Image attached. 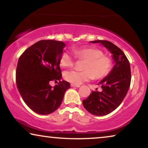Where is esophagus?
Returning a JSON list of instances; mask_svg holds the SVG:
<instances>
[{
  "label": "esophagus",
  "instance_id": "1",
  "mask_svg": "<svg viewBox=\"0 0 148 148\" xmlns=\"http://www.w3.org/2000/svg\"><path fill=\"white\" fill-rule=\"evenodd\" d=\"M71 87H77V88H79L80 85H75V84H71Z\"/></svg>",
  "mask_w": 148,
  "mask_h": 148
}]
</instances>
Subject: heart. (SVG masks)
<instances>
[{"label":"heart","mask_w":148,"mask_h":148,"mask_svg":"<svg viewBox=\"0 0 148 148\" xmlns=\"http://www.w3.org/2000/svg\"><path fill=\"white\" fill-rule=\"evenodd\" d=\"M74 56L82 64V71H67L64 73V78L75 85H79L92 79H101L110 73L112 60L104 55L102 50L93 47H80L73 49ZM59 63L62 67H71L75 59L69 52H62L59 58Z\"/></svg>","instance_id":"1"}]
</instances>
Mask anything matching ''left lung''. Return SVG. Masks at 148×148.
I'll list each match as a JSON object with an SVG mask.
<instances>
[{"label":"left lung","instance_id":"1","mask_svg":"<svg viewBox=\"0 0 148 148\" xmlns=\"http://www.w3.org/2000/svg\"><path fill=\"white\" fill-rule=\"evenodd\" d=\"M108 48L113 55L115 64L110 74L103 79L100 85L102 91H92L83 100L84 108L96 116H104L114 111L126 96L131 84L130 63L122 50L107 40H96Z\"/></svg>","mask_w":148,"mask_h":148}]
</instances>
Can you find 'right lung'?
<instances>
[{
  "instance_id": "1",
  "label": "right lung",
  "mask_w": 148,
  "mask_h": 148,
  "mask_svg": "<svg viewBox=\"0 0 148 148\" xmlns=\"http://www.w3.org/2000/svg\"><path fill=\"white\" fill-rule=\"evenodd\" d=\"M65 44L61 41L40 40L20 56L16 69V84L23 100L38 114H48L61 104L70 84L60 81L59 58ZM51 81L59 83L51 88Z\"/></svg>"
}]
</instances>
